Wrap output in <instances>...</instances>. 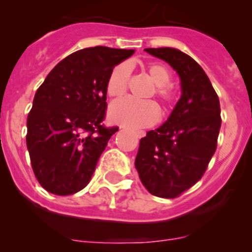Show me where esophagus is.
Instances as JSON below:
<instances>
[{
    "label": "esophagus",
    "instance_id": "obj_1",
    "mask_svg": "<svg viewBox=\"0 0 252 252\" xmlns=\"http://www.w3.org/2000/svg\"><path fill=\"white\" fill-rule=\"evenodd\" d=\"M136 136H138V138H144V136H145V131H142V130L136 131Z\"/></svg>",
    "mask_w": 252,
    "mask_h": 252
}]
</instances>
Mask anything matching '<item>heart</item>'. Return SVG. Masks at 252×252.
<instances>
[{
  "instance_id": "1",
  "label": "heart",
  "mask_w": 252,
  "mask_h": 252,
  "mask_svg": "<svg viewBox=\"0 0 252 252\" xmlns=\"http://www.w3.org/2000/svg\"><path fill=\"white\" fill-rule=\"evenodd\" d=\"M145 73L155 84L154 89L146 97L156 96L162 103L163 113L167 114L177 103L179 91L171 84L172 73L168 67L162 63H150L145 65ZM130 70L124 63L117 64L111 70L106 83V91L108 96L114 98L122 97L128 90ZM159 117V110L154 101H135L130 98L117 101L110 107V118L112 122L128 128H145L154 126Z\"/></svg>"
}]
</instances>
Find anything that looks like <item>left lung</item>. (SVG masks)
Segmentation results:
<instances>
[{
	"instance_id": "1",
	"label": "left lung",
	"mask_w": 252,
	"mask_h": 252,
	"mask_svg": "<svg viewBox=\"0 0 252 252\" xmlns=\"http://www.w3.org/2000/svg\"><path fill=\"white\" fill-rule=\"evenodd\" d=\"M145 51L175 69L182 97L166 123L141 139L135 167L149 192L174 199L201 179L217 149L220 100L204 69L187 53L171 47Z\"/></svg>"
}]
</instances>
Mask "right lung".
<instances>
[{
	"label": "right lung",
	"mask_w": 252,
	"mask_h": 252,
	"mask_svg": "<svg viewBox=\"0 0 252 252\" xmlns=\"http://www.w3.org/2000/svg\"><path fill=\"white\" fill-rule=\"evenodd\" d=\"M135 52L106 46L79 50L61 61L35 94L27 146L37 182L55 195H72L90 182L118 126L102 123L106 83L114 65Z\"/></svg>",
	"instance_id": "add662e5"
}]
</instances>
